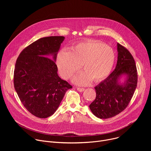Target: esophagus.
I'll return each instance as SVG.
<instances>
[{"label":"esophagus","instance_id":"obj_1","mask_svg":"<svg viewBox=\"0 0 151 151\" xmlns=\"http://www.w3.org/2000/svg\"><path fill=\"white\" fill-rule=\"evenodd\" d=\"M76 89H77V90H78V91H79V92H83V91H84V88H79V87H77Z\"/></svg>","mask_w":151,"mask_h":151}]
</instances>
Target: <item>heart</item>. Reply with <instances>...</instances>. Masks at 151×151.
Segmentation results:
<instances>
[{"label": "heart", "instance_id": "obj_1", "mask_svg": "<svg viewBox=\"0 0 151 151\" xmlns=\"http://www.w3.org/2000/svg\"><path fill=\"white\" fill-rule=\"evenodd\" d=\"M114 50L96 40L78 43L70 48L61 50L56 57V64L60 75L64 79L71 77L82 66L85 71L75 76L73 81L86 85L93 79L100 81L111 73L115 62Z\"/></svg>", "mask_w": 151, "mask_h": 151}]
</instances>
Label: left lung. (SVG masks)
<instances>
[{
	"label": "left lung",
	"instance_id": "1",
	"mask_svg": "<svg viewBox=\"0 0 151 151\" xmlns=\"http://www.w3.org/2000/svg\"><path fill=\"white\" fill-rule=\"evenodd\" d=\"M117 51L115 70L94 88L96 97L89 106L92 113L99 118H110L122 112L137 87V69L132 55L118 43ZM123 76L126 78L121 83L120 79Z\"/></svg>",
	"mask_w": 151,
	"mask_h": 151
}]
</instances>
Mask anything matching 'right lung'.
I'll return each mask as SVG.
<instances>
[{
    "label": "right lung",
    "mask_w": 151,
    "mask_h": 151,
    "mask_svg": "<svg viewBox=\"0 0 151 151\" xmlns=\"http://www.w3.org/2000/svg\"><path fill=\"white\" fill-rule=\"evenodd\" d=\"M64 38L49 36L37 40L22 51L15 63V90L26 109L40 118L53 115L66 92L72 88L59 77L55 64Z\"/></svg>",
    "instance_id": "right-lung-1"
}]
</instances>
